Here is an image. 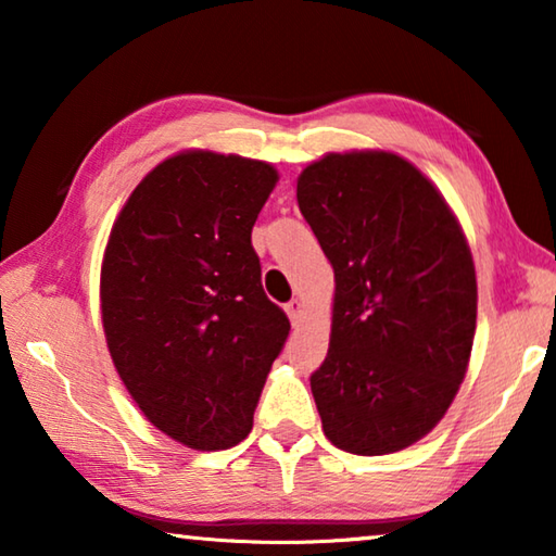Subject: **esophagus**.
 <instances>
[{
	"instance_id": "obj_1",
	"label": "esophagus",
	"mask_w": 556,
	"mask_h": 556,
	"mask_svg": "<svg viewBox=\"0 0 556 556\" xmlns=\"http://www.w3.org/2000/svg\"><path fill=\"white\" fill-rule=\"evenodd\" d=\"M285 308H287V314H289V318H291V324L296 326L299 318H301V308H304V306H301V301H299V299H291Z\"/></svg>"
}]
</instances>
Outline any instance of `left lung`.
Listing matches in <instances>:
<instances>
[{"label": "left lung", "mask_w": 556, "mask_h": 556, "mask_svg": "<svg viewBox=\"0 0 556 556\" xmlns=\"http://www.w3.org/2000/svg\"><path fill=\"white\" fill-rule=\"evenodd\" d=\"M299 211L333 265L328 355L312 372L324 434L357 456L407 448L444 417L476 333V269L429 178L388 152L301 172Z\"/></svg>", "instance_id": "obj_1"}]
</instances>
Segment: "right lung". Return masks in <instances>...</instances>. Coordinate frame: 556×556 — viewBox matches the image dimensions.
I'll return each mask as SVG.
<instances>
[{
  "instance_id": "obj_1",
  "label": "right lung",
  "mask_w": 556,
  "mask_h": 556,
  "mask_svg": "<svg viewBox=\"0 0 556 556\" xmlns=\"http://www.w3.org/2000/svg\"><path fill=\"white\" fill-rule=\"evenodd\" d=\"M275 184L265 162L184 152L144 176L112 225L100 275L112 363L144 417L191 448L250 434L289 336L252 248Z\"/></svg>"
}]
</instances>
